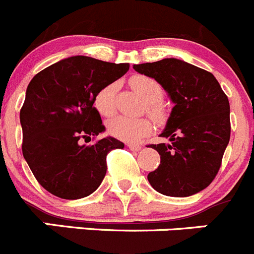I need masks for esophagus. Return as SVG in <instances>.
I'll return each instance as SVG.
<instances>
[{"instance_id": "esophagus-1", "label": "esophagus", "mask_w": 254, "mask_h": 254, "mask_svg": "<svg viewBox=\"0 0 254 254\" xmlns=\"http://www.w3.org/2000/svg\"><path fill=\"white\" fill-rule=\"evenodd\" d=\"M128 148L131 149V151H133V152H138L139 149L142 148V146H139V144H133V143H131V144H128Z\"/></svg>"}]
</instances>
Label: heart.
Returning a JSON list of instances; mask_svg holds the SVG:
<instances>
[{
	"instance_id": "heart-1",
	"label": "heart",
	"mask_w": 254,
	"mask_h": 254,
	"mask_svg": "<svg viewBox=\"0 0 254 254\" xmlns=\"http://www.w3.org/2000/svg\"><path fill=\"white\" fill-rule=\"evenodd\" d=\"M132 88L146 101V110L154 120L165 118V111L159 105L163 98V88L156 79L148 76H133L129 79ZM116 84L108 83L100 89L95 97V106L102 116H111L115 112ZM152 123L148 118H132L117 116L108 121L110 134L125 142H138L152 132Z\"/></svg>"
}]
</instances>
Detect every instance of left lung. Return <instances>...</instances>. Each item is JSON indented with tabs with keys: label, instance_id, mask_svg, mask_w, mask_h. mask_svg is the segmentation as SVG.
Listing matches in <instances>:
<instances>
[{
	"label": "left lung",
	"instance_id": "1",
	"mask_svg": "<svg viewBox=\"0 0 254 254\" xmlns=\"http://www.w3.org/2000/svg\"><path fill=\"white\" fill-rule=\"evenodd\" d=\"M154 78L173 102L166 128L159 134L171 144H149L161 165L147 178L157 192L188 197L211 185L221 167L231 136L229 102L211 72L182 60L163 59L133 64Z\"/></svg>",
	"mask_w": 254,
	"mask_h": 254
}]
</instances>
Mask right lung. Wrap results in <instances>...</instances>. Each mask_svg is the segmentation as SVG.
<instances>
[{
    "mask_svg": "<svg viewBox=\"0 0 254 254\" xmlns=\"http://www.w3.org/2000/svg\"><path fill=\"white\" fill-rule=\"evenodd\" d=\"M128 69V64L73 56L31 79L20 112L22 153L46 190L64 199H78L100 187L107 171L106 156L125 144L113 137L91 146L79 144V139L105 132L93 107L95 97Z\"/></svg>",
    "mask_w": 254,
    "mask_h": 254,
    "instance_id": "obj_1",
    "label": "right lung"
}]
</instances>
